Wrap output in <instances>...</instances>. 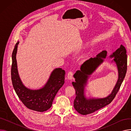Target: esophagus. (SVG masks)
I'll list each match as a JSON object with an SVG mask.
<instances>
[{
  "label": "esophagus",
  "instance_id": "obj_1",
  "mask_svg": "<svg viewBox=\"0 0 131 131\" xmlns=\"http://www.w3.org/2000/svg\"><path fill=\"white\" fill-rule=\"evenodd\" d=\"M73 73L72 72L70 71L67 73V79L70 80H71L73 79Z\"/></svg>",
  "mask_w": 131,
  "mask_h": 131
}]
</instances>
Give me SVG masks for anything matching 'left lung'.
Listing matches in <instances>:
<instances>
[{"label":"left lung","instance_id":"1","mask_svg":"<svg viewBox=\"0 0 131 131\" xmlns=\"http://www.w3.org/2000/svg\"><path fill=\"white\" fill-rule=\"evenodd\" d=\"M107 56V51H102L96 57L86 60L81 66L80 70L77 71L74 75L75 81L72 84L76 91V98L74 101L75 109L81 115L91 114L105 107L111 103L119 91L127 71V54L125 48L121 45L112 54L111 58H114L113 61L118 69V79L111 94L103 98H87L84 94V88L88 79L97 67L104 61Z\"/></svg>","mask_w":131,"mask_h":131}]
</instances>
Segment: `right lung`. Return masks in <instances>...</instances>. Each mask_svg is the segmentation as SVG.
Masks as SVG:
<instances>
[{
	"instance_id": "obj_1",
	"label": "right lung",
	"mask_w": 131,
	"mask_h": 131,
	"mask_svg": "<svg viewBox=\"0 0 131 131\" xmlns=\"http://www.w3.org/2000/svg\"><path fill=\"white\" fill-rule=\"evenodd\" d=\"M18 43V41L12 53L11 78L13 88L27 108L39 112H45L51 107L55 95L64 84L65 72L61 68H55L42 88L38 90L27 88L21 81L17 70L16 56Z\"/></svg>"
}]
</instances>
